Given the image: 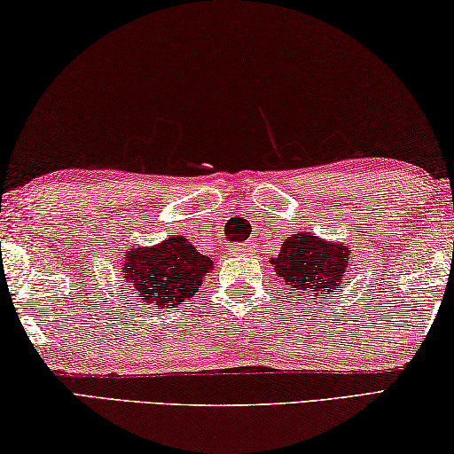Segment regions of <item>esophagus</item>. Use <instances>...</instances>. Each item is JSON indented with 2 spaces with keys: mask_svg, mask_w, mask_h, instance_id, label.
I'll return each mask as SVG.
<instances>
[{
  "mask_svg": "<svg viewBox=\"0 0 454 454\" xmlns=\"http://www.w3.org/2000/svg\"><path fill=\"white\" fill-rule=\"evenodd\" d=\"M234 253H236V254H244V253H248V247H247V244H244V247H239V248H236Z\"/></svg>",
  "mask_w": 454,
  "mask_h": 454,
  "instance_id": "esophagus-1",
  "label": "esophagus"
}]
</instances>
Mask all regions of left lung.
I'll return each mask as SVG.
<instances>
[{"label": "left lung", "instance_id": "8db88e82", "mask_svg": "<svg viewBox=\"0 0 454 454\" xmlns=\"http://www.w3.org/2000/svg\"><path fill=\"white\" fill-rule=\"evenodd\" d=\"M349 248L343 244L319 240L309 232L289 234L280 247V254L272 258L278 277L289 285L294 297L319 299L340 293L348 275Z\"/></svg>", "mask_w": 454, "mask_h": 454}]
</instances>
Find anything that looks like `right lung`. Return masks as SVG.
<instances>
[{
  "label": "right lung",
  "mask_w": 454,
  "mask_h": 454,
  "mask_svg": "<svg viewBox=\"0 0 454 454\" xmlns=\"http://www.w3.org/2000/svg\"><path fill=\"white\" fill-rule=\"evenodd\" d=\"M125 280L143 303L161 309L185 305L198 293L212 261L200 254L184 236H171L153 248H133L125 254Z\"/></svg>",
  "instance_id": "1"
}]
</instances>
